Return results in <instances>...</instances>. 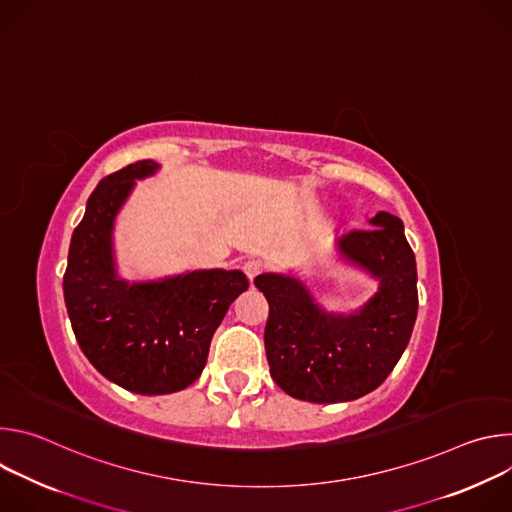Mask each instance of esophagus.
Listing matches in <instances>:
<instances>
[{"mask_svg": "<svg viewBox=\"0 0 512 512\" xmlns=\"http://www.w3.org/2000/svg\"><path fill=\"white\" fill-rule=\"evenodd\" d=\"M261 263L259 261H255V259H249V261H245V265H243V271H245V275L249 277V281H253L259 273H261Z\"/></svg>", "mask_w": 512, "mask_h": 512, "instance_id": "1", "label": "esophagus"}]
</instances>
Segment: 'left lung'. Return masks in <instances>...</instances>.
Returning a JSON list of instances; mask_svg holds the SVG:
<instances>
[{"label":"left lung","mask_w":512,"mask_h":512,"mask_svg":"<svg viewBox=\"0 0 512 512\" xmlns=\"http://www.w3.org/2000/svg\"><path fill=\"white\" fill-rule=\"evenodd\" d=\"M375 229L338 239L340 255L379 279L377 294L354 314L322 310L291 275L263 273L255 287L269 304V373L289 397L342 403L375 391L395 369L417 318V267L401 218L379 212Z\"/></svg>","instance_id":"8db88e82"}]
</instances>
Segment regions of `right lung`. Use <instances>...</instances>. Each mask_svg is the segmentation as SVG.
Returning a JSON list of instances; mask_svg holds the SVG:
<instances>
[{
	"instance_id": "1",
	"label": "right lung",
	"mask_w": 512,
	"mask_h": 512,
	"mask_svg": "<svg viewBox=\"0 0 512 512\" xmlns=\"http://www.w3.org/2000/svg\"><path fill=\"white\" fill-rule=\"evenodd\" d=\"M158 168L141 160L97 184L72 233L62 281L72 332L89 362L111 383L139 395H168L192 385L206 364L212 334L249 287L237 269L143 283L117 277L115 216L135 180Z\"/></svg>"
}]
</instances>
